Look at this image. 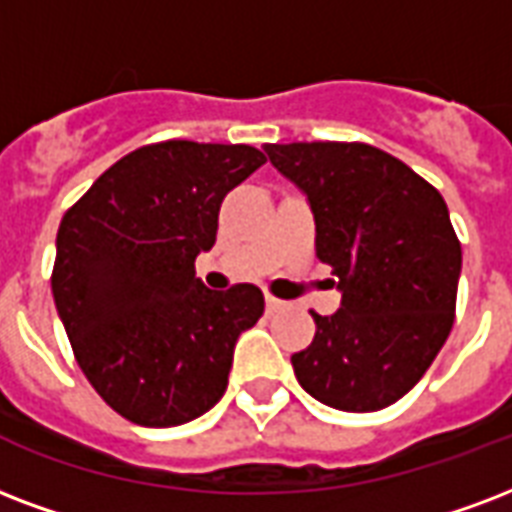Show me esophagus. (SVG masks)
I'll return each mask as SVG.
<instances>
[{"label":"esophagus","instance_id":"1","mask_svg":"<svg viewBox=\"0 0 512 512\" xmlns=\"http://www.w3.org/2000/svg\"><path fill=\"white\" fill-rule=\"evenodd\" d=\"M265 308H268V314H279V311L287 308V303L279 298H273V295H268V298H265Z\"/></svg>","mask_w":512,"mask_h":512}]
</instances>
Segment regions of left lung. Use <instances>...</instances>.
I'll return each mask as SVG.
<instances>
[{
    "mask_svg": "<svg viewBox=\"0 0 512 512\" xmlns=\"http://www.w3.org/2000/svg\"><path fill=\"white\" fill-rule=\"evenodd\" d=\"M265 152L306 193L317 257L341 290L333 317L311 314L317 333L292 354L295 376L330 408L381 411L419 384L454 325L462 244L446 201L370 144H265Z\"/></svg>",
    "mask_w": 512,
    "mask_h": 512,
    "instance_id": "8db88e82",
    "label": "left lung"
}]
</instances>
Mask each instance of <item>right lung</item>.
Wrapping results in <instances>:
<instances>
[{"label": "right lung", "mask_w": 512, "mask_h": 512, "mask_svg": "<svg viewBox=\"0 0 512 512\" xmlns=\"http://www.w3.org/2000/svg\"><path fill=\"white\" fill-rule=\"evenodd\" d=\"M263 163L249 144H147L64 214L53 300L74 360L123 419L177 427L225 395L265 300L255 284L206 290L195 257L214 247L222 198Z\"/></svg>", "instance_id": "right-lung-1"}]
</instances>
